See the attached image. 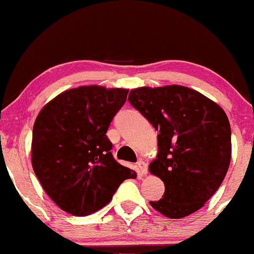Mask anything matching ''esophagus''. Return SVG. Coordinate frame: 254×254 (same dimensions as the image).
I'll list each match as a JSON object with an SVG mask.
<instances>
[{
	"label": "esophagus",
	"instance_id": "1",
	"mask_svg": "<svg viewBox=\"0 0 254 254\" xmlns=\"http://www.w3.org/2000/svg\"><path fill=\"white\" fill-rule=\"evenodd\" d=\"M136 166H137V168H139L140 173L142 174V175H146V174L148 173V167H147V163L144 162V161L140 160L139 162L136 163Z\"/></svg>",
	"mask_w": 254,
	"mask_h": 254
}]
</instances>
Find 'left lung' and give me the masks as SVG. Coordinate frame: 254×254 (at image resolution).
<instances>
[{"label": "left lung", "mask_w": 254, "mask_h": 254, "mask_svg": "<svg viewBox=\"0 0 254 254\" xmlns=\"http://www.w3.org/2000/svg\"><path fill=\"white\" fill-rule=\"evenodd\" d=\"M128 100L156 130L150 174L163 181V198L149 204L168 218L199 210L217 191L231 161V127L219 105L181 85L133 88Z\"/></svg>", "instance_id": "left-lung-1"}]
</instances>
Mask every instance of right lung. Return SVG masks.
I'll return each mask as SVG.
<instances>
[{"label": "right lung", "mask_w": 254, "mask_h": 254, "mask_svg": "<svg viewBox=\"0 0 254 254\" xmlns=\"http://www.w3.org/2000/svg\"><path fill=\"white\" fill-rule=\"evenodd\" d=\"M127 88L99 85L62 92L39 112L32 129L31 163L48 196L65 212L91 215L111 202L136 173L112 155L106 136L126 103Z\"/></svg>", "instance_id": "add662e5"}]
</instances>
